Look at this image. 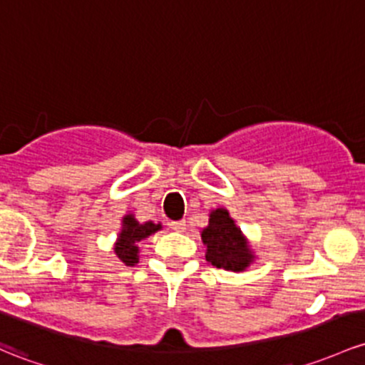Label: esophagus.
Instances as JSON below:
<instances>
[{"label":"esophagus","instance_id":"34e87169","mask_svg":"<svg viewBox=\"0 0 365 365\" xmlns=\"http://www.w3.org/2000/svg\"><path fill=\"white\" fill-rule=\"evenodd\" d=\"M171 229L175 232H183L187 229V224H185V220H178V222H171Z\"/></svg>","mask_w":365,"mask_h":365}]
</instances>
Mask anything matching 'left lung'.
I'll use <instances>...</instances> for the list:
<instances>
[{
  "label": "left lung",
  "instance_id": "1",
  "mask_svg": "<svg viewBox=\"0 0 365 365\" xmlns=\"http://www.w3.org/2000/svg\"><path fill=\"white\" fill-rule=\"evenodd\" d=\"M201 240L206 245V260L222 269L240 273L257 259L248 237L225 208L210 212L208 225L201 231Z\"/></svg>",
  "mask_w": 365,
  "mask_h": 365
}]
</instances>
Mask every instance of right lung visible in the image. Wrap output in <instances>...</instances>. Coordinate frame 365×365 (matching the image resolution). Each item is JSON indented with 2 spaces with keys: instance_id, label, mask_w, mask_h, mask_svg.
<instances>
[{
  "instance_id": "add662e5",
  "label": "right lung",
  "mask_w": 365,
  "mask_h": 365,
  "mask_svg": "<svg viewBox=\"0 0 365 365\" xmlns=\"http://www.w3.org/2000/svg\"><path fill=\"white\" fill-rule=\"evenodd\" d=\"M163 229L160 222H140L134 218L133 213H128L122 217V229L117 234V241H115V255H117L118 262L125 264V266H134L140 260V247L138 243H141L143 240H147L148 236L155 234L157 231Z\"/></svg>"
}]
</instances>
